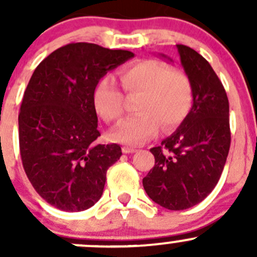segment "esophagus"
<instances>
[{"mask_svg": "<svg viewBox=\"0 0 257 257\" xmlns=\"http://www.w3.org/2000/svg\"><path fill=\"white\" fill-rule=\"evenodd\" d=\"M123 153L124 154H132V153L137 152V149H134V148H131V147H123Z\"/></svg>", "mask_w": 257, "mask_h": 257, "instance_id": "1", "label": "esophagus"}]
</instances>
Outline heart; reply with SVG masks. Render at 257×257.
<instances>
[{"label": "heart", "mask_w": 257, "mask_h": 257, "mask_svg": "<svg viewBox=\"0 0 257 257\" xmlns=\"http://www.w3.org/2000/svg\"><path fill=\"white\" fill-rule=\"evenodd\" d=\"M123 89L129 95H141L138 114L124 120L112 132L119 143L139 145L154 138L160 129L172 131L180 125L193 107L194 90L185 72L172 69L167 63L143 59L124 67L119 73ZM95 113L107 123H116L124 113V95L112 77L95 84L92 95Z\"/></svg>", "instance_id": "obj_1"}]
</instances>
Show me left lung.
I'll return each mask as SVG.
<instances>
[{"label": "left lung", "instance_id": "left-lung-1", "mask_svg": "<svg viewBox=\"0 0 257 257\" xmlns=\"http://www.w3.org/2000/svg\"><path fill=\"white\" fill-rule=\"evenodd\" d=\"M177 48L193 84V107L172 136L150 149L155 165L143 179L148 196L169 210L191 208L211 193L231 142L229 99L221 80L198 52L184 45Z\"/></svg>", "mask_w": 257, "mask_h": 257}]
</instances>
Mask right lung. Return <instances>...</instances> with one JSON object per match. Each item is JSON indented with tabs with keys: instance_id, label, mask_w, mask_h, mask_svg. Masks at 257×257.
I'll use <instances>...</instances> for the list:
<instances>
[{
	"instance_id": "1",
	"label": "right lung",
	"mask_w": 257,
	"mask_h": 257,
	"mask_svg": "<svg viewBox=\"0 0 257 257\" xmlns=\"http://www.w3.org/2000/svg\"><path fill=\"white\" fill-rule=\"evenodd\" d=\"M134 53L94 43H69L37 66L18 115L23 169L35 190L63 211L94 205L107 170L120 158L118 144H98L95 84Z\"/></svg>"
}]
</instances>
